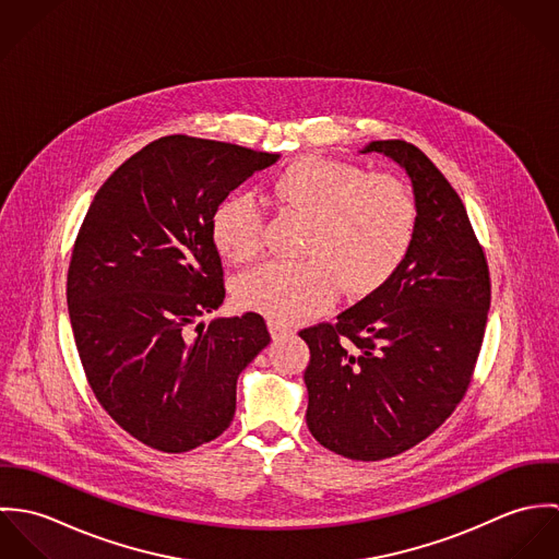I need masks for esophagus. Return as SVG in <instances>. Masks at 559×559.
Wrapping results in <instances>:
<instances>
[{
	"mask_svg": "<svg viewBox=\"0 0 559 559\" xmlns=\"http://www.w3.org/2000/svg\"><path fill=\"white\" fill-rule=\"evenodd\" d=\"M266 324H269V333H271L273 340H282V337H286V335L293 333L286 324H280V322H273V320H269Z\"/></svg>",
	"mask_w": 559,
	"mask_h": 559,
	"instance_id": "esophagus-1",
	"label": "esophagus"
}]
</instances>
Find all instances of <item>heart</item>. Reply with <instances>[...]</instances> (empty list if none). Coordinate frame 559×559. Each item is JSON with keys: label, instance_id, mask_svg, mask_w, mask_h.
<instances>
[{"label": "heart", "instance_id": "1", "mask_svg": "<svg viewBox=\"0 0 559 559\" xmlns=\"http://www.w3.org/2000/svg\"><path fill=\"white\" fill-rule=\"evenodd\" d=\"M282 211L308 219L299 245L301 262H269L235 284L237 306L280 324L326 310L337 284L348 297L379 290L400 269L415 237L417 209L392 176L368 174L348 160L299 157L269 182ZM264 217L249 195H228L211 219V237L233 262L260 253Z\"/></svg>", "mask_w": 559, "mask_h": 559}]
</instances>
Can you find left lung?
Listing matches in <instances>:
<instances>
[{
    "mask_svg": "<svg viewBox=\"0 0 559 559\" xmlns=\"http://www.w3.org/2000/svg\"><path fill=\"white\" fill-rule=\"evenodd\" d=\"M406 169L417 209L408 255L337 322L301 329L312 437L350 461H383L430 437L467 394L490 308L484 249L465 204L417 146L370 142Z\"/></svg>",
    "mask_w": 559,
    "mask_h": 559,
    "instance_id": "left-lung-1",
    "label": "left lung"
}]
</instances>
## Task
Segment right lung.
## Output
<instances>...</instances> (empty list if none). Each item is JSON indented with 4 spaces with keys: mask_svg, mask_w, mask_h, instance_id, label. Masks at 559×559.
Wrapping results in <instances>:
<instances>
[{
    "mask_svg": "<svg viewBox=\"0 0 559 559\" xmlns=\"http://www.w3.org/2000/svg\"><path fill=\"white\" fill-rule=\"evenodd\" d=\"M277 159L167 135L124 160L85 213L67 280L81 366L111 419L153 450L217 439L240 372L271 342L255 312L198 320L226 297L213 211Z\"/></svg>",
    "mask_w": 559,
    "mask_h": 559,
    "instance_id": "right-lung-1",
    "label": "right lung"
}]
</instances>
